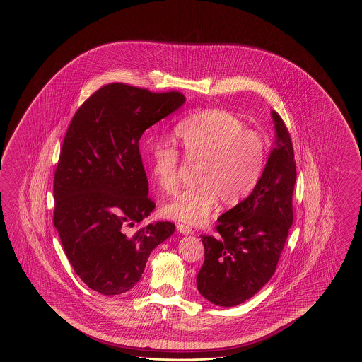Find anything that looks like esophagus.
I'll list each match as a JSON object with an SVG mask.
<instances>
[{
    "mask_svg": "<svg viewBox=\"0 0 362 362\" xmlns=\"http://www.w3.org/2000/svg\"><path fill=\"white\" fill-rule=\"evenodd\" d=\"M177 230L181 233V234H185V235H187V234H192L194 230H192L190 226H187V225H184V223H177Z\"/></svg>",
    "mask_w": 362,
    "mask_h": 362,
    "instance_id": "obj_1",
    "label": "esophagus"
}]
</instances>
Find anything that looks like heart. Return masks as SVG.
Listing matches in <instances>:
<instances>
[{"label":"heart","mask_w":362,"mask_h":362,"mask_svg":"<svg viewBox=\"0 0 362 362\" xmlns=\"http://www.w3.org/2000/svg\"><path fill=\"white\" fill-rule=\"evenodd\" d=\"M190 163L200 164L199 186L178 194L163 206V214L181 223L206 221L218 202L233 207L252 192L262 176L268 145L262 133L246 129L245 122L226 110H206L192 115L176 128ZM150 168L162 192L180 187V153L167 142L155 145Z\"/></svg>","instance_id":"b5f03b06"}]
</instances>
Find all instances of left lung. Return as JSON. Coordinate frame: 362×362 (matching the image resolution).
<instances>
[{
	"mask_svg": "<svg viewBox=\"0 0 362 362\" xmlns=\"http://www.w3.org/2000/svg\"><path fill=\"white\" fill-rule=\"evenodd\" d=\"M276 147L252 192L218 217L217 235H200L204 262L197 287L208 301L234 307L273 277L293 225L296 163L288 129L272 111Z\"/></svg>",
	"mask_w": 362,
	"mask_h": 362,
	"instance_id": "1",
	"label": "left lung"
}]
</instances>
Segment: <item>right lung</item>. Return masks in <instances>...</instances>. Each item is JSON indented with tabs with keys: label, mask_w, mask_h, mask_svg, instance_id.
<instances>
[{
	"label": "right lung",
	"mask_w": 362,
	"mask_h": 362,
	"mask_svg": "<svg viewBox=\"0 0 362 362\" xmlns=\"http://www.w3.org/2000/svg\"><path fill=\"white\" fill-rule=\"evenodd\" d=\"M184 102L177 90L111 83L93 93L69 123L55 168L53 223L75 273L97 293L129 291L151 251L176 229L165 221L128 233L155 208L141 136Z\"/></svg>",
	"instance_id": "right-lung-1"
}]
</instances>
